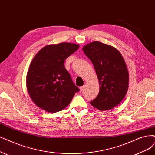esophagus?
Segmentation results:
<instances>
[{"instance_id": "1", "label": "esophagus", "mask_w": 155, "mask_h": 155, "mask_svg": "<svg viewBox=\"0 0 155 155\" xmlns=\"http://www.w3.org/2000/svg\"><path fill=\"white\" fill-rule=\"evenodd\" d=\"M84 89V86H82L80 87V91H81V92H82Z\"/></svg>"}]
</instances>
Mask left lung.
Listing matches in <instances>:
<instances>
[{
  "mask_svg": "<svg viewBox=\"0 0 155 155\" xmlns=\"http://www.w3.org/2000/svg\"><path fill=\"white\" fill-rule=\"evenodd\" d=\"M93 62L99 80L100 91L91 104L100 110H108L120 104L127 93L129 74L121 53L110 45L94 41L82 48Z\"/></svg>",
  "mask_w": 155,
  "mask_h": 155,
  "instance_id": "left-lung-1",
  "label": "left lung"
}]
</instances>
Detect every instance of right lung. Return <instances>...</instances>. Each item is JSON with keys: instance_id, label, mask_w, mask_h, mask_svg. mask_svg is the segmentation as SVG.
Instances as JSON below:
<instances>
[{"instance_id": "right-lung-1", "label": "right lung", "mask_w": 155, "mask_h": 155, "mask_svg": "<svg viewBox=\"0 0 155 155\" xmlns=\"http://www.w3.org/2000/svg\"><path fill=\"white\" fill-rule=\"evenodd\" d=\"M79 45L61 43L45 46L32 59L27 74V88L38 107L54 113L66 108L80 91L64 66L65 60Z\"/></svg>"}]
</instances>
